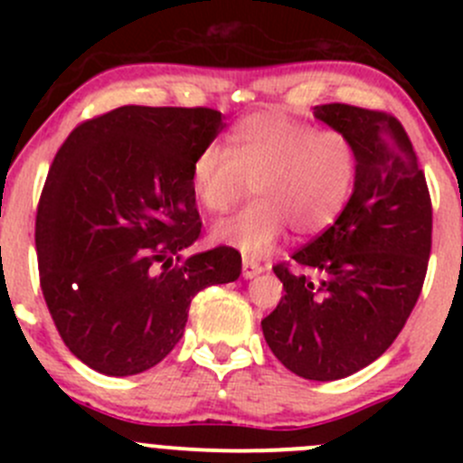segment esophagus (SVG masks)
Masks as SVG:
<instances>
[{"label": "esophagus", "instance_id": "esophagus-1", "mask_svg": "<svg viewBox=\"0 0 463 463\" xmlns=\"http://www.w3.org/2000/svg\"><path fill=\"white\" fill-rule=\"evenodd\" d=\"M260 273H261V266L258 264V261L244 258V261H241V275H244L246 279H253V278H258Z\"/></svg>", "mask_w": 463, "mask_h": 463}]
</instances>
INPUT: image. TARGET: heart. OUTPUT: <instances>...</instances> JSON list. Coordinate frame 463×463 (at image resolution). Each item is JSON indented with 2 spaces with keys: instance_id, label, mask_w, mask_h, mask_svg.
Listing matches in <instances>:
<instances>
[{
  "instance_id": "1",
  "label": "heart",
  "mask_w": 463,
  "mask_h": 463,
  "mask_svg": "<svg viewBox=\"0 0 463 463\" xmlns=\"http://www.w3.org/2000/svg\"><path fill=\"white\" fill-rule=\"evenodd\" d=\"M358 175L356 145L338 129H314L279 111L244 116L228 147L205 145L190 167L194 197L208 213H226L249 185L255 202L214 223L213 240L246 258H264L288 226L311 237L334 226Z\"/></svg>"
}]
</instances>
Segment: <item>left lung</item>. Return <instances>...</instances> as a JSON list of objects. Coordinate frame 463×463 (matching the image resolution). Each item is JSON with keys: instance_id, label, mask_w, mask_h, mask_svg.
<instances>
[{"instance_id": "left-lung-1", "label": "left lung", "mask_w": 463, "mask_h": 463, "mask_svg": "<svg viewBox=\"0 0 463 463\" xmlns=\"http://www.w3.org/2000/svg\"><path fill=\"white\" fill-rule=\"evenodd\" d=\"M314 116L356 145V184L334 226L293 253L311 275L273 269L287 293L261 331L293 374L338 381L374 363L412 314L430 258L432 203L394 116L340 102L314 107Z\"/></svg>"}]
</instances>
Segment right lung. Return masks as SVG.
Here are the masks:
<instances>
[{"instance_id":"obj_1","label":"right lung","mask_w":463,"mask_h":463,"mask_svg":"<svg viewBox=\"0 0 463 463\" xmlns=\"http://www.w3.org/2000/svg\"><path fill=\"white\" fill-rule=\"evenodd\" d=\"M223 128L205 107L128 105L78 125L55 154L35 219L40 287L91 370L154 367L184 335L193 298L240 278L235 249L184 255L202 232L190 167Z\"/></svg>"}]
</instances>
